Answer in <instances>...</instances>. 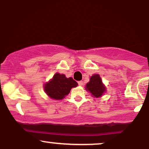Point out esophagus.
<instances>
[{
	"mask_svg": "<svg viewBox=\"0 0 149 149\" xmlns=\"http://www.w3.org/2000/svg\"><path fill=\"white\" fill-rule=\"evenodd\" d=\"M78 85H79L80 86H82V85H83V81H78Z\"/></svg>",
	"mask_w": 149,
	"mask_h": 149,
	"instance_id": "1",
	"label": "esophagus"
}]
</instances>
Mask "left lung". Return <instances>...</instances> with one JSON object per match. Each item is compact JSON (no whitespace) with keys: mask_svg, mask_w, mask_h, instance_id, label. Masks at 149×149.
<instances>
[{"mask_svg":"<svg viewBox=\"0 0 149 149\" xmlns=\"http://www.w3.org/2000/svg\"><path fill=\"white\" fill-rule=\"evenodd\" d=\"M85 90L91 94L93 97L99 98L105 93L107 88L102 82L99 74H94L90 77V81L85 85Z\"/></svg>","mask_w":149,"mask_h":149,"instance_id":"obj_1","label":"left lung"}]
</instances>
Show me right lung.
I'll list each match as a JSON object with an SVG mask.
<instances>
[{
    "instance_id": "1",
    "label": "right lung",
    "mask_w": 149,
    "mask_h": 149,
    "mask_svg": "<svg viewBox=\"0 0 149 149\" xmlns=\"http://www.w3.org/2000/svg\"><path fill=\"white\" fill-rule=\"evenodd\" d=\"M78 86V83L71 77L66 78L64 74L56 73L48 82L44 84V91L54 100H61L69 94L71 88Z\"/></svg>"
}]
</instances>
